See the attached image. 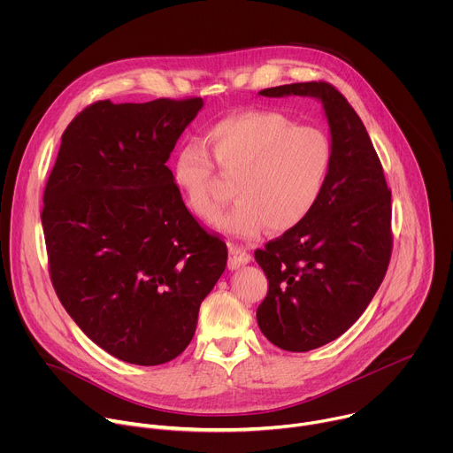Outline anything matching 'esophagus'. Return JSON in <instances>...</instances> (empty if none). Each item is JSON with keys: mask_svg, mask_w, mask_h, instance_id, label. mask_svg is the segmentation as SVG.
I'll use <instances>...</instances> for the list:
<instances>
[{"mask_svg": "<svg viewBox=\"0 0 453 453\" xmlns=\"http://www.w3.org/2000/svg\"><path fill=\"white\" fill-rule=\"evenodd\" d=\"M250 260H252L250 254L243 247L229 243V262H227V265H229L231 271H236V269L247 265Z\"/></svg>", "mask_w": 453, "mask_h": 453, "instance_id": "1", "label": "esophagus"}]
</instances>
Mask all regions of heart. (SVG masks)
I'll use <instances>...</instances> for the list:
<instances>
[{
    "label": "heart",
    "mask_w": 453,
    "mask_h": 453,
    "mask_svg": "<svg viewBox=\"0 0 453 453\" xmlns=\"http://www.w3.org/2000/svg\"><path fill=\"white\" fill-rule=\"evenodd\" d=\"M203 143L224 177L234 179V206L217 229L256 238L267 226L285 233L315 208L328 180L334 149L328 134L313 125H296L276 111H243L211 125ZM199 143L180 147L173 182L189 211L204 222L219 217L222 196L215 166Z\"/></svg>",
    "instance_id": "heart-1"
}]
</instances>
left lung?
Wrapping results in <instances>:
<instances>
[{
  "label": "left lung",
  "instance_id": "1",
  "mask_svg": "<svg viewBox=\"0 0 453 453\" xmlns=\"http://www.w3.org/2000/svg\"><path fill=\"white\" fill-rule=\"evenodd\" d=\"M257 95L311 96L330 125L334 161L315 208L254 252L269 280L257 326L274 346L301 353L349 330L381 285L393 250L391 189L362 119L332 84L299 82Z\"/></svg>",
  "mask_w": 453,
  "mask_h": 453
}]
</instances>
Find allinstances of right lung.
<instances>
[{
	"mask_svg": "<svg viewBox=\"0 0 453 453\" xmlns=\"http://www.w3.org/2000/svg\"><path fill=\"white\" fill-rule=\"evenodd\" d=\"M203 98L100 100L62 134L41 215L53 288L77 326L136 365L179 357L227 262L166 161Z\"/></svg>",
	"mask_w": 453,
	"mask_h": 453,
	"instance_id": "obj_1",
	"label": "right lung"
}]
</instances>
